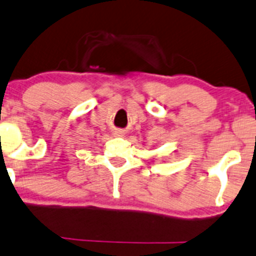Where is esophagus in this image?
Masks as SVG:
<instances>
[{
  "mask_svg": "<svg viewBox=\"0 0 256 256\" xmlns=\"http://www.w3.org/2000/svg\"><path fill=\"white\" fill-rule=\"evenodd\" d=\"M115 135L122 136V135H124V131H122V130H116V131H115Z\"/></svg>",
  "mask_w": 256,
  "mask_h": 256,
  "instance_id": "esophagus-1",
  "label": "esophagus"
}]
</instances>
